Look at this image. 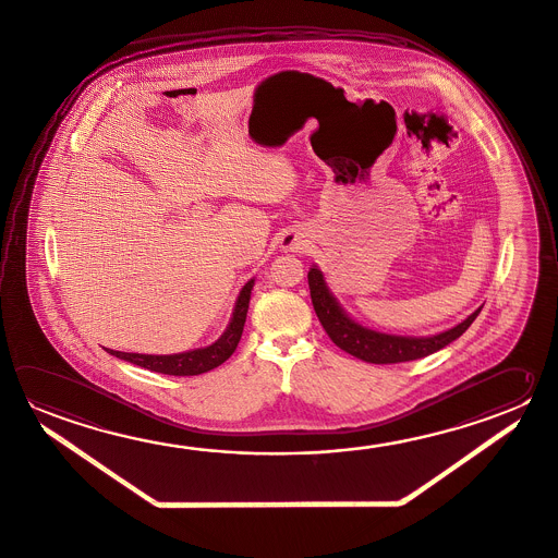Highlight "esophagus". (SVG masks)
I'll return each instance as SVG.
<instances>
[{"instance_id": "obj_1", "label": "esophagus", "mask_w": 558, "mask_h": 558, "mask_svg": "<svg viewBox=\"0 0 558 558\" xmlns=\"http://www.w3.org/2000/svg\"><path fill=\"white\" fill-rule=\"evenodd\" d=\"M303 240L296 233H287L281 247H283L284 252H296V250H303Z\"/></svg>"}]
</instances>
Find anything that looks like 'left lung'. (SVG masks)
Returning a JSON list of instances; mask_svg holds the SVG:
<instances>
[{"label": "left lung", "instance_id": "obj_1", "mask_svg": "<svg viewBox=\"0 0 558 558\" xmlns=\"http://www.w3.org/2000/svg\"><path fill=\"white\" fill-rule=\"evenodd\" d=\"M308 289L315 306L316 316L320 325L330 336L340 350H344L357 360H364L367 364H401L411 362L425 355L435 354L445 345L454 342L464 335L468 326L476 320L482 306L476 308L466 320L460 325L448 328L445 332L433 336H397L377 332L367 326L355 323L352 316L345 313L342 304L338 303L332 291L326 284L323 271L313 265L308 271Z\"/></svg>", "mask_w": 558, "mask_h": 558}]
</instances>
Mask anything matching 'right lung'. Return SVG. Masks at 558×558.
<instances>
[{"instance_id":"right-lung-1","label":"right lung","mask_w":558,"mask_h":558,"mask_svg":"<svg viewBox=\"0 0 558 558\" xmlns=\"http://www.w3.org/2000/svg\"><path fill=\"white\" fill-rule=\"evenodd\" d=\"M255 279H250L243 284L242 291L235 299L232 318L230 325L226 326L223 335L206 348H196L181 354L153 355V354H133V352H118V350H108V354L116 355L120 360H125L130 364L140 365L145 369H151L157 374L165 375H201L210 372L214 367L223 364L233 350L238 348V342L242 338L245 316L250 308V299H252V289H254Z\"/></svg>"}]
</instances>
